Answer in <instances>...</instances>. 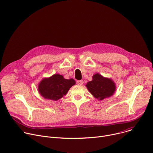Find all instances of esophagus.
<instances>
[{
    "instance_id": "34e87169",
    "label": "esophagus",
    "mask_w": 153,
    "mask_h": 153,
    "mask_svg": "<svg viewBox=\"0 0 153 153\" xmlns=\"http://www.w3.org/2000/svg\"><path fill=\"white\" fill-rule=\"evenodd\" d=\"M76 83H77V84L79 85H82L83 83V80H77V81L76 82Z\"/></svg>"
}]
</instances>
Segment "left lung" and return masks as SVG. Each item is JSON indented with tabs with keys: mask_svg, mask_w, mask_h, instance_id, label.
Instances as JSON below:
<instances>
[{
	"mask_svg": "<svg viewBox=\"0 0 153 153\" xmlns=\"http://www.w3.org/2000/svg\"><path fill=\"white\" fill-rule=\"evenodd\" d=\"M86 86L94 97L101 100L112 96L116 90L115 84L111 79L99 74H94L93 80L87 83Z\"/></svg>",
	"mask_w": 153,
	"mask_h": 153,
	"instance_id": "obj_1",
	"label": "left lung"
}]
</instances>
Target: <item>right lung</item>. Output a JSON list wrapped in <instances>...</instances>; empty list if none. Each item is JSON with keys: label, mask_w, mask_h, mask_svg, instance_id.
I'll use <instances>...</instances> for the list:
<instances>
[{"label": "right lung", "mask_w": 153, "mask_h": 153, "mask_svg": "<svg viewBox=\"0 0 153 153\" xmlns=\"http://www.w3.org/2000/svg\"><path fill=\"white\" fill-rule=\"evenodd\" d=\"M75 83L76 82L73 79H65L62 75L54 74L40 82L39 91L45 99L57 100L66 94Z\"/></svg>", "instance_id": "obj_1"}]
</instances>
